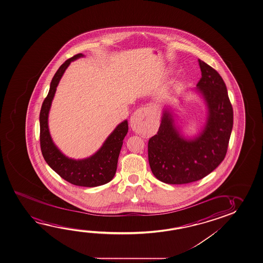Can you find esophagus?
Instances as JSON below:
<instances>
[{"label":"esophagus","mask_w":263,"mask_h":263,"mask_svg":"<svg viewBox=\"0 0 263 263\" xmlns=\"http://www.w3.org/2000/svg\"><path fill=\"white\" fill-rule=\"evenodd\" d=\"M153 116L152 108L150 107H144L138 108L135 113L133 117L131 118V126L138 127L139 126H145L147 125L148 122L151 120Z\"/></svg>","instance_id":"34e87169"}]
</instances>
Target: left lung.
I'll list each match as a JSON object with an SVG mask.
<instances>
[{"label": "left lung", "instance_id": "8db88e82", "mask_svg": "<svg viewBox=\"0 0 263 263\" xmlns=\"http://www.w3.org/2000/svg\"><path fill=\"white\" fill-rule=\"evenodd\" d=\"M202 78L196 91L207 106L204 128L187 139L175 126L174 116L164 109L156 135L148 141V161L154 175L163 183L183 184L209 175L224 159L233 126V110L220 74L198 60Z\"/></svg>", "mask_w": 263, "mask_h": 263}]
</instances>
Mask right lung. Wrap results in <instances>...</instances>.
Returning a JSON list of instances; mask_svg holds the SVG:
<instances>
[{"mask_svg": "<svg viewBox=\"0 0 263 263\" xmlns=\"http://www.w3.org/2000/svg\"><path fill=\"white\" fill-rule=\"evenodd\" d=\"M83 56V54L79 53L67 60L52 78L50 90L42 103L40 113V141L46 163L61 178L78 186L95 187L110 182L114 177L123 140L128 131L127 120L122 122L115 128L93 156L80 160L69 158L58 149L51 139L48 126L50 106L61 77L71 61Z\"/></svg>", "mask_w": 263, "mask_h": 263, "instance_id": "obj_1", "label": "right lung"}]
</instances>
